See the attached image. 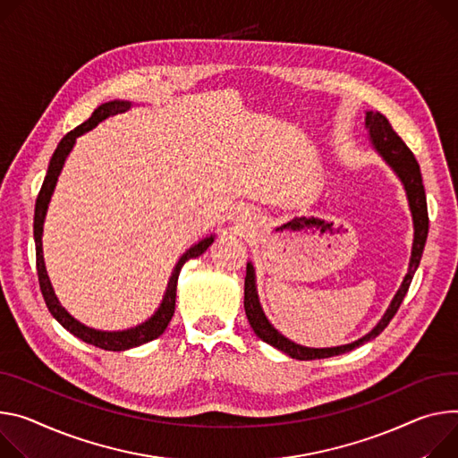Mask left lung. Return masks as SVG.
<instances>
[{
	"label": "left lung",
	"instance_id": "1",
	"mask_svg": "<svg viewBox=\"0 0 458 458\" xmlns=\"http://www.w3.org/2000/svg\"><path fill=\"white\" fill-rule=\"evenodd\" d=\"M365 128L369 130L372 148L378 151V155L391 165L393 172L398 175V179L403 184L407 200H409V210H411V216H412V228H414L409 268H407V274H405V277H403V281L398 288V293L394 294L389 309L386 310V314L382 316L378 325L374 327L369 332V335H365L363 338H360L352 344H347V345L314 349V347H303V345L290 342L288 338H284L281 335L279 330H276L274 325L267 319V316L261 309V303H259V296H258L254 265L246 263V277H244V312H246V318H248V321H250V327L254 328V332H256L259 340H263L268 345L283 351L290 358L321 360V358L338 356V354L349 352V351L370 342L372 338H377L380 332L389 325V321L394 318V314L398 312V309H400V305H402V301L407 294V290H409V284L412 281V276H414V272H417V268L420 265V259H422V252H424L426 239H428V230H429V217H428V200H426V190H424V184H422L420 165H419L417 158H414L412 151L405 146V142L394 133L389 120L382 113L367 111L365 113Z\"/></svg>",
	"mask_w": 458,
	"mask_h": 458
}]
</instances>
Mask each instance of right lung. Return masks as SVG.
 Returning <instances> with one entry per match:
<instances>
[{
  "label": "right lung",
  "mask_w": 458,
  "mask_h": 458,
  "mask_svg": "<svg viewBox=\"0 0 458 458\" xmlns=\"http://www.w3.org/2000/svg\"><path fill=\"white\" fill-rule=\"evenodd\" d=\"M131 107V102H126V100H111V102H106L102 106H98L91 118L86 120L84 123H80L78 128H74L72 131H69L58 144V148L55 149L53 157H51V162H49V168H47V175L44 179V184H41V190L38 193V199H36V208H34V242H36V268H38V281H39V288H41V294H44V300H46V305L49 309V312L56 318V321L67 328L71 335H74L76 338H80L81 342L86 344H91L98 349H104V351H128V349H133V347H139V345H144L155 338H158L162 332L165 330V327H168V323L172 321V316L175 312V298H177V279H179V274H181V268L182 265L188 261V259H193V258H199L202 252H206V248L210 246L214 242V237L216 235H210V237H204L200 239L197 244H193L191 248H188V250L182 254V258L179 259V263L175 265L174 272H172V277L168 281V288H165V294L162 298V303L160 307L157 309V312L146 319L144 323L133 327V328H126V330H97V328H91L84 323H80L78 319H74L64 307L62 303L58 301L55 290H53V284L49 281V276H47V270H46V263H44V250H41V233H44V221H46V214H47V208H49V200H51V195L55 191V186H56V181L60 177V172L64 168L65 164V158L67 155L71 153L76 139L80 135H84L86 131L93 130L95 126H98V123L113 114H118V113H123L128 111Z\"/></svg>",
  "instance_id": "1"
}]
</instances>
